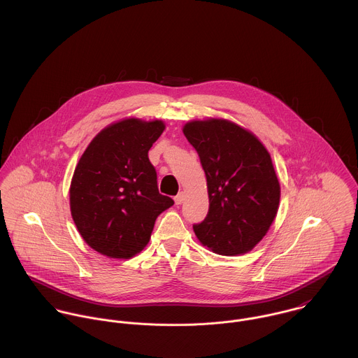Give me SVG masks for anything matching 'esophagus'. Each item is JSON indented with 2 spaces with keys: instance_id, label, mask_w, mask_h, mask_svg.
Returning a JSON list of instances; mask_svg holds the SVG:
<instances>
[{
  "instance_id": "esophagus-1",
  "label": "esophagus",
  "mask_w": 358,
  "mask_h": 358,
  "mask_svg": "<svg viewBox=\"0 0 358 358\" xmlns=\"http://www.w3.org/2000/svg\"><path fill=\"white\" fill-rule=\"evenodd\" d=\"M183 201H185V193H183V192H180V193L175 197V204L180 205Z\"/></svg>"
}]
</instances>
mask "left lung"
I'll use <instances>...</instances> for the list:
<instances>
[{"mask_svg": "<svg viewBox=\"0 0 358 358\" xmlns=\"http://www.w3.org/2000/svg\"><path fill=\"white\" fill-rule=\"evenodd\" d=\"M183 134L200 157L209 197L204 220L193 224L196 236L219 255L251 251L280 204L270 154L251 132L226 120L192 121Z\"/></svg>", "mask_w": 358, "mask_h": 358, "instance_id": "obj_1", "label": "left lung"}]
</instances>
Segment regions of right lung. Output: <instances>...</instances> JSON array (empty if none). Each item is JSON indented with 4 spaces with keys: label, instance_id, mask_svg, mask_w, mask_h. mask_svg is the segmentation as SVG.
I'll return each mask as SVG.
<instances>
[{
    "label": "right lung",
    "instance_id": "right-lung-1",
    "mask_svg": "<svg viewBox=\"0 0 358 358\" xmlns=\"http://www.w3.org/2000/svg\"><path fill=\"white\" fill-rule=\"evenodd\" d=\"M162 121L129 118L104 128L80 158L70 187L73 220L102 255L129 259L149 243L157 216L173 205L157 186L149 150Z\"/></svg>",
    "mask_w": 358,
    "mask_h": 358
}]
</instances>
